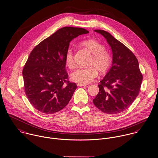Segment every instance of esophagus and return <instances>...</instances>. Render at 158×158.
Here are the masks:
<instances>
[{"label":"esophagus","mask_w":158,"mask_h":158,"mask_svg":"<svg viewBox=\"0 0 158 158\" xmlns=\"http://www.w3.org/2000/svg\"><path fill=\"white\" fill-rule=\"evenodd\" d=\"M77 86H79V87H83V86H85V85H87V84H84L77 83Z\"/></svg>","instance_id":"obj_1"}]
</instances>
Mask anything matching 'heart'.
Masks as SVG:
<instances>
[{
  "label": "heart",
  "instance_id": "heart-1",
  "mask_svg": "<svg viewBox=\"0 0 158 158\" xmlns=\"http://www.w3.org/2000/svg\"><path fill=\"white\" fill-rule=\"evenodd\" d=\"M81 45L85 47L92 54L88 68H79L71 74V79L76 82L87 84L92 81L97 76V71L103 74L110 68L112 60L108 53L105 50V46L94 39H87L81 42ZM74 50L69 48L67 49L64 60L66 65L70 69L75 67Z\"/></svg>",
  "mask_w": 158,
  "mask_h": 158
}]
</instances>
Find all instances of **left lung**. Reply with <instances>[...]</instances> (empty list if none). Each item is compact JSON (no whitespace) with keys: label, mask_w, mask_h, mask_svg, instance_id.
I'll return each instance as SVG.
<instances>
[{"label":"left lung","mask_w":158,"mask_h":158,"mask_svg":"<svg viewBox=\"0 0 158 158\" xmlns=\"http://www.w3.org/2000/svg\"><path fill=\"white\" fill-rule=\"evenodd\" d=\"M95 31L103 35L110 45L113 64L98 84L99 92L93 102L103 113L118 114L127 109L139 94L143 76L139 61L129 48L110 33L102 29Z\"/></svg>","instance_id":"8db88e82"}]
</instances>
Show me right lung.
I'll use <instances>...</instances> for the list:
<instances>
[{
	"mask_svg": "<svg viewBox=\"0 0 158 158\" xmlns=\"http://www.w3.org/2000/svg\"><path fill=\"white\" fill-rule=\"evenodd\" d=\"M89 33L84 28L63 27L37 45L23 69L26 95L34 108L52 114L63 109L77 85L69 81L64 56L70 42Z\"/></svg>",
	"mask_w": 158,
	"mask_h": 158,
	"instance_id": "obj_1",
	"label": "right lung"
}]
</instances>
